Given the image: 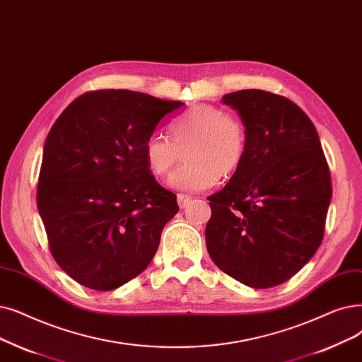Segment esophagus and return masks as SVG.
<instances>
[{
  "instance_id": "1",
  "label": "esophagus",
  "mask_w": 362,
  "mask_h": 362,
  "mask_svg": "<svg viewBox=\"0 0 362 362\" xmlns=\"http://www.w3.org/2000/svg\"><path fill=\"white\" fill-rule=\"evenodd\" d=\"M191 201H192V198L189 195H186V194H179L177 195V202H179L180 209H185Z\"/></svg>"
}]
</instances>
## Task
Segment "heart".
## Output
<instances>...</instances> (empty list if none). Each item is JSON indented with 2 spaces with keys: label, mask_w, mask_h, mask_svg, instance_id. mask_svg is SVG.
<instances>
[{
  "label": "heart",
  "mask_w": 362,
  "mask_h": 362,
  "mask_svg": "<svg viewBox=\"0 0 362 362\" xmlns=\"http://www.w3.org/2000/svg\"><path fill=\"white\" fill-rule=\"evenodd\" d=\"M168 136H151L144 155L152 175L164 177L185 152L186 163L168 180L176 189H207L217 179H229L245 158L244 122L214 105H195L177 115L168 125Z\"/></svg>",
  "instance_id": "heart-1"
}]
</instances>
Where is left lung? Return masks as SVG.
Masks as SVG:
<instances>
[{
	"mask_svg": "<svg viewBox=\"0 0 362 362\" xmlns=\"http://www.w3.org/2000/svg\"><path fill=\"white\" fill-rule=\"evenodd\" d=\"M247 130L241 167L210 195L206 244L220 271L253 288L294 276L322 243L332 177L315 125L264 90L225 94Z\"/></svg>",
	"mask_w": 362,
	"mask_h": 362,
	"instance_id": "1",
	"label": "left lung"
}]
</instances>
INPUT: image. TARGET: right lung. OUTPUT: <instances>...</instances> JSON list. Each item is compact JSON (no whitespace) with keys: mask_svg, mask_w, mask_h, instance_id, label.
I'll list each match as a JSON object with an SVG mask.
<instances>
[{"mask_svg":"<svg viewBox=\"0 0 362 362\" xmlns=\"http://www.w3.org/2000/svg\"><path fill=\"white\" fill-rule=\"evenodd\" d=\"M185 109L132 90L76 98L45 139L37 206L56 263L78 284L115 290L142 274L179 211L145 163L158 125Z\"/></svg>","mask_w":362,"mask_h":362,"instance_id":"right-lung-1","label":"right lung"}]
</instances>
